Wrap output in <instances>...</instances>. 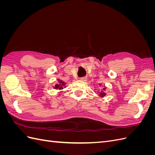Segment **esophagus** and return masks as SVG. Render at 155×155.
I'll return each instance as SVG.
<instances>
[{
	"instance_id": "obj_1",
	"label": "esophagus",
	"mask_w": 155,
	"mask_h": 155,
	"mask_svg": "<svg viewBox=\"0 0 155 155\" xmlns=\"http://www.w3.org/2000/svg\"><path fill=\"white\" fill-rule=\"evenodd\" d=\"M87 79V78L86 77H83V78H80V80L82 81H86Z\"/></svg>"
}]
</instances>
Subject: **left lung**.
<instances>
[{"mask_svg": "<svg viewBox=\"0 0 155 155\" xmlns=\"http://www.w3.org/2000/svg\"><path fill=\"white\" fill-rule=\"evenodd\" d=\"M103 85L102 84H100V87H101ZM106 90H107V88L105 87H103V88L101 89V91L99 92V94H98V96H99L100 97H104L105 96H106L107 95V93H106Z\"/></svg>", "mask_w": 155, "mask_h": 155, "instance_id": "8db88e82", "label": "left lung"}]
</instances>
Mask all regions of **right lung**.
<instances>
[{
    "label": "right lung",
    "instance_id": "obj_1",
    "mask_svg": "<svg viewBox=\"0 0 155 155\" xmlns=\"http://www.w3.org/2000/svg\"><path fill=\"white\" fill-rule=\"evenodd\" d=\"M57 82H56L55 85L54 86H53V88L55 90L57 91H61L64 88L67 87V83H65L64 81H63L61 79H60L59 78L57 79Z\"/></svg>",
    "mask_w": 155,
    "mask_h": 155
}]
</instances>
